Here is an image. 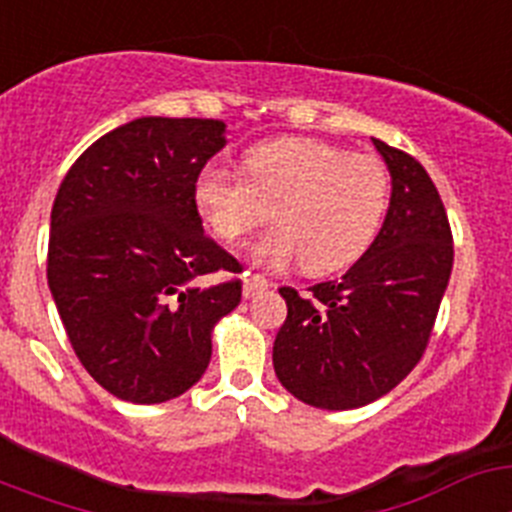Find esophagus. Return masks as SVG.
<instances>
[{"instance_id":"obj_1","label":"esophagus","mask_w":512,"mask_h":512,"mask_svg":"<svg viewBox=\"0 0 512 512\" xmlns=\"http://www.w3.org/2000/svg\"><path fill=\"white\" fill-rule=\"evenodd\" d=\"M269 287H271L269 279L261 277V274H251V271H246V277H243V295L256 297L259 292H264V289Z\"/></svg>"}]
</instances>
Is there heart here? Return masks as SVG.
Returning <instances> with one entry per match:
<instances>
[{
	"label": "heart",
	"instance_id": "1",
	"mask_svg": "<svg viewBox=\"0 0 512 512\" xmlns=\"http://www.w3.org/2000/svg\"><path fill=\"white\" fill-rule=\"evenodd\" d=\"M246 176L210 164L194 179V205L225 243L243 241L269 220L282 228L259 246L266 261L300 256L310 274L354 264L390 207V171L374 153L346 151L320 138H274L243 156Z\"/></svg>",
	"mask_w": 512,
	"mask_h": 512
}]
</instances>
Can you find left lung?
I'll list each match as a JSON object with an SVG mask.
<instances>
[{
	"label": "left lung",
	"mask_w": 512,
	"mask_h": 512,
	"mask_svg": "<svg viewBox=\"0 0 512 512\" xmlns=\"http://www.w3.org/2000/svg\"><path fill=\"white\" fill-rule=\"evenodd\" d=\"M372 140L390 166L392 200L369 251L307 295L279 287L287 320L274 341V372L312 408H361L395 390L423 359L454 266L449 215L428 171Z\"/></svg>",
	"instance_id": "8db88e82"
}]
</instances>
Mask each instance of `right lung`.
<instances>
[{
    "label": "right lung",
    "mask_w": 512,
    "mask_h": 512,
    "mask_svg": "<svg viewBox=\"0 0 512 512\" xmlns=\"http://www.w3.org/2000/svg\"><path fill=\"white\" fill-rule=\"evenodd\" d=\"M223 133L220 120L140 117L94 140L58 187L48 287L81 366L120 400L187 392L210 364L212 325L241 302V261L194 205Z\"/></svg>",
    "instance_id": "right-lung-1"
}]
</instances>
